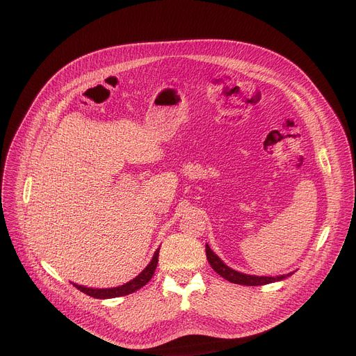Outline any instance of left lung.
I'll list each match as a JSON object with an SVG mask.
<instances>
[{
  "label": "left lung",
  "instance_id": "obj_1",
  "mask_svg": "<svg viewBox=\"0 0 356 356\" xmlns=\"http://www.w3.org/2000/svg\"><path fill=\"white\" fill-rule=\"evenodd\" d=\"M207 258L209 261L211 267L219 275L228 280L229 283H235V284H241V286H264V284H270L274 282H280V280H283L287 275H290V274H287V275H278V277H257V275H248V274L238 273L223 264L219 259V257L209 248L208 244H207Z\"/></svg>",
  "mask_w": 356,
  "mask_h": 356
}]
</instances>
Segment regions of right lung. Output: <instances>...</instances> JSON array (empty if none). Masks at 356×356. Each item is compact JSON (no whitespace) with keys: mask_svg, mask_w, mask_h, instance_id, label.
Listing matches in <instances>:
<instances>
[{"mask_svg":"<svg viewBox=\"0 0 356 356\" xmlns=\"http://www.w3.org/2000/svg\"><path fill=\"white\" fill-rule=\"evenodd\" d=\"M159 252H160V248H157V251L153 255L152 263H149L141 271V274H138L134 280H131L129 283H127L124 286L114 287V289H86V287L74 284V287L81 290L82 293L90 296V297H95V298H112V297H120V296H127V294L134 293V291L140 290L141 287H144L149 282V280H152V277L156 271V267L159 264Z\"/></svg>","mask_w":356,"mask_h":356,"instance_id":"right-lung-1","label":"right lung"}]
</instances>
